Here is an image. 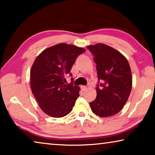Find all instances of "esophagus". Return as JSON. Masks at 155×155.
Instances as JSON below:
<instances>
[{"mask_svg": "<svg viewBox=\"0 0 155 155\" xmlns=\"http://www.w3.org/2000/svg\"><path fill=\"white\" fill-rule=\"evenodd\" d=\"M81 87V90H82V91H85V90H87V87L85 85H82Z\"/></svg>", "mask_w": 155, "mask_h": 155, "instance_id": "34e87169", "label": "esophagus"}]
</instances>
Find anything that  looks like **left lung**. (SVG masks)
I'll list each match as a JSON object with an SVG mask.
<instances>
[{"label":"left lung","mask_w":155,"mask_h":155,"mask_svg":"<svg viewBox=\"0 0 155 155\" xmlns=\"http://www.w3.org/2000/svg\"><path fill=\"white\" fill-rule=\"evenodd\" d=\"M99 81L96 98L90 103L91 111L100 117L114 115L122 109L132 89V74L126 57L104 44L90 45Z\"/></svg>","instance_id":"8db88e82"}]
</instances>
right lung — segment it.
<instances>
[{"mask_svg":"<svg viewBox=\"0 0 155 155\" xmlns=\"http://www.w3.org/2000/svg\"><path fill=\"white\" fill-rule=\"evenodd\" d=\"M85 51L61 43L49 47L37 57L31 67V89L41 109L52 117H62L72 111L79 96L80 87L65 85V76H72L77 57Z\"/></svg>","mask_w":155,"mask_h":155,"instance_id":"add662e5","label":"right lung"}]
</instances>
